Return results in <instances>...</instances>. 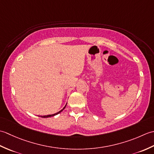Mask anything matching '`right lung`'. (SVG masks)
Wrapping results in <instances>:
<instances>
[{"label": "right lung", "mask_w": 154, "mask_h": 154, "mask_svg": "<svg viewBox=\"0 0 154 154\" xmlns=\"http://www.w3.org/2000/svg\"><path fill=\"white\" fill-rule=\"evenodd\" d=\"M66 105H67V104H65V106L63 108V109H61L60 111H59V112H56V113H55V114H50V115H45V116H40L42 118H49V117H51V116H55V115H57V114H60L61 111H63L64 109H65V106H66Z\"/></svg>", "instance_id": "1"}]
</instances>
